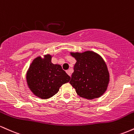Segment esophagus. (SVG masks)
Masks as SVG:
<instances>
[{
    "label": "esophagus",
    "instance_id": "34e87169",
    "mask_svg": "<svg viewBox=\"0 0 134 134\" xmlns=\"http://www.w3.org/2000/svg\"><path fill=\"white\" fill-rule=\"evenodd\" d=\"M66 72H67V74H68L69 76L70 77V76H71V74H70V70H67V71H66Z\"/></svg>",
    "mask_w": 134,
    "mask_h": 134
}]
</instances>
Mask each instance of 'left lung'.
<instances>
[{
  "label": "left lung",
  "mask_w": 134,
  "mask_h": 134,
  "mask_svg": "<svg viewBox=\"0 0 134 134\" xmlns=\"http://www.w3.org/2000/svg\"><path fill=\"white\" fill-rule=\"evenodd\" d=\"M70 54L76 60L70 84L77 94L87 99L101 97L110 82V73L102 57L91 50Z\"/></svg>",
  "instance_id": "1"
}]
</instances>
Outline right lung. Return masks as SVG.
I'll list each match as a JSON object with an SVG mask.
<instances>
[{
    "label": "right lung",
    "instance_id": "obj_1",
    "mask_svg": "<svg viewBox=\"0 0 134 134\" xmlns=\"http://www.w3.org/2000/svg\"><path fill=\"white\" fill-rule=\"evenodd\" d=\"M53 55H40L32 61L27 69L26 79L31 93L43 99H48L58 93L70 77L59 64L52 62Z\"/></svg>",
    "mask_w": 134,
    "mask_h": 134
}]
</instances>
